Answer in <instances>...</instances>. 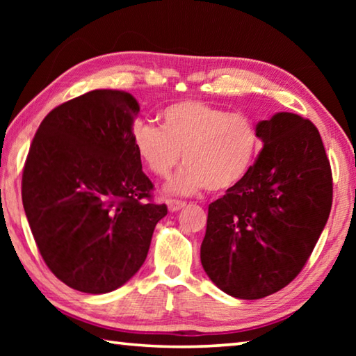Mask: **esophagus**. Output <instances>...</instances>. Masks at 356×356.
I'll return each instance as SVG.
<instances>
[{
	"instance_id": "1",
	"label": "esophagus",
	"mask_w": 356,
	"mask_h": 356,
	"mask_svg": "<svg viewBox=\"0 0 356 356\" xmlns=\"http://www.w3.org/2000/svg\"><path fill=\"white\" fill-rule=\"evenodd\" d=\"M166 204H168V209H170L171 212H177V210L184 209V207L186 206V202H184V201H177V200H170V201H168Z\"/></svg>"
}]
</instances>
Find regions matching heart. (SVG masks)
<instances>
[{"mask_svg":"<svg viewBox=\"0 0 356 356\" xmlns=\"http://www.w3.org/2000/svg\"><path fill=\"white\" fill-rule=\"evenodd\" d=\"M161 127L138 124L134 129L136 154L159 177L184 168L170 184V195H193L206 188L226 191L248 176L262 147L254 120L204 102L185 100L160 113Z\"/></svg>","mask_w":356,"mask_h":356,"instance_id":"obj_1","label":"heart"}]
</instances>
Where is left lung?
<instances>
[{
    "label": "left lung",
    "mask_w": 356,
    "mask_h": 356,
    "mask_svg": "<svg viewBox=\"0 0 356 356\" xmlns=\"http://www.w3.org/2000/svg\"><path fill=\"white\" fill-rule=\"evenodd\" d=\"M264 147L242 182L209 206L202 268L216 287L257 300L305 267L327 225L333 179L316 125L293 113L257 122Z\"/></svg>",
    "instance_id": "1"
}]
</instances>
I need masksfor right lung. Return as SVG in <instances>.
Masks as SVG:
<instances>
[{"label":"right lung","instance_id":"obj_1","mask_svg":"<svg viewBox=\"0 0 356 356\" xmlns=\"http://www.w3.org/2000/svg\"><path fill=\"white\" fill-rule=\"evenodd\" d=\"M138 111L131 94L95 89L48 113L29 147L22 177L29 227L47 267L75 291L124 286L168 213L149 202L154 185L134 143Z\"/></svg>","mask_w":356,"mask_h":356}]
</instances>
